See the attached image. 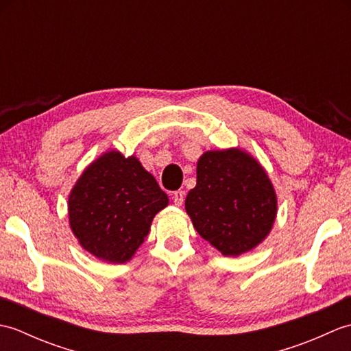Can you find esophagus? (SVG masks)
Listing matches in <instances>:
<instances>
[{
	"label": "esophagus",
	"mask_w": 351,
	"mask_h": 351,
	"mask_svg": "<svg viewBox=\"0 0 351 351\" xmlns=\"http://www.w3.org/2000/svg\"><path fill=\"white\" fill-rule=\"evenodd\" d=\"M184 191L182 190H178V191H175L173 195H171V199H173V204L176 205V206H181L182 204H184Z\"/></svg>",
	"instance_id": "1"
}]
</instances>
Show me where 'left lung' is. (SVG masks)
I'll return each instance as SVG.
<instances>
[{
  "mask_svg": "<svg viewBox=\"0 0 351 351\" xmlns=\"http://www.w3.org/2000/svg\"><path fill=\"white\" fill-rule=\"evenodd\" d=\"M185 210L199 235L225 256L249 252L270 232L278 210L273 185L255 158L240 151L205 152Z\"/></svg>",
  "mask_w": 351,
  "mask_h": 351,
  "instance_id": "obj_1",
  "label": "left lung"
}]
</instances>
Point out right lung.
Masks as SVG:
<instances>
[{"mask_svg":"<svg viewBox=\"0 0 351 351\" xmlns=\"http://www.w3.org/2000/svg\"><path fill=\"white\" fill-rule=\"evenodd\" d=\"M167 195L136 156L104 154L88 166L69 196V221L80 244L107 263L122 264L145 241Z\"/></svg>","mask_w":351,"mask_h":351,"instance_id":"1","label":"right lung"}]
</instances>
